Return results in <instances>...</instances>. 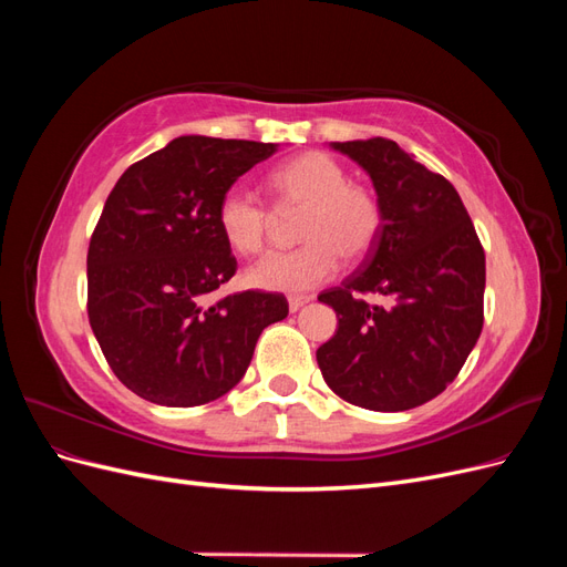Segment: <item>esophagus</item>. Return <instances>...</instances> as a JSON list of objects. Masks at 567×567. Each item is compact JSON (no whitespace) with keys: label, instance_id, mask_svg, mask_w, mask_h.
I'll return each instance as SVG.
<instances>
[{"label":"esophagus","instance_id":"1","mask_svg":"<svg viewBox=\"0 0 567 567\" xmlns=\"http://www.w3.org/2000/svg\"><path fill=\"white\" fill-rule=\"evenodd\" d=\"M312 298L310 296H290L288 298V307H290V312H298V310H302V307L310 302Z\"/></svg>","mask_w":567,"mask_h":567}]
</instances>
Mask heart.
Returning <instances> with one entry per match:
<instances>
[{"instance_id": "heart-1", "label": "heart", "mask_w": 567, "mask_h": 567, "mask_svg": "<svg viewBox=\"0 0 567 567\" xmlns=\"http://www.w3.org/2000/svg\"><path fill=\"white\" fill-rule=\"evenodd\" d=\"M269 192L279 213H298L296 250L271 252L248 269V281L265 290L305 293L329 281L340 257L359 262L375 248L383 231V205L369 184L352 182L329 153L307 151L269 175ZM217 227L241 255L260 252L271 229V213L246 194L229 188L217 203Z\"/></svg>"}]
</instances>
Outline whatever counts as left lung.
Segmentation results:
<instances>
[{"instance_id":"obj_1","label":"left lung","mask_w":567,"mask_h":567,"mask_svg":"<svg viewBox=\"0 0 567 567\" xmlns=\"http://www.w3.org/2000/svg\"><path fill=\"white\" fill-rule=\"evenodd\" d=\"M373 179L383 231L352 277L323 290L336 336L317 350L326 385L373 411L414 409L447 388L485 321V250L450 179L398 144L338 142ZM367 292L391 305L369 306Z\"/></svg>"}]
</instances>
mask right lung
<instances>
[{"instance_id": "obj_1", "label": "right lung", "mask_w": 567, "mask_h": 567, "mask_svg": "<svg viewBox=\"0 0 567 567\" xmlns=\"http://www.w3.org/2000/svg\"><path fill=\"white\" fill-rule=\"evenodd\" d=\"M277 144L177 136L130 165L87 250V315L109 367L134 394L198 406L229 392L288 300L265 290L210 293L236 274L217 203Z\"/></svg>"}]
</instances>
